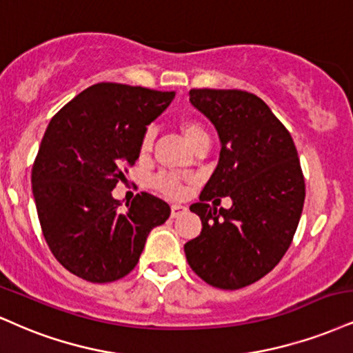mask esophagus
<instances>
[{"label": "esophagus", "instance_id": "obj_1", "mask_svg": "<svg viewBox=\"0 0 353 353\" xmlns=\"http://www.w3.org/2000/svg\"><path fill=\"white\" fill-rule=\"evenodd\" d=\"M185 210H188V207H185V205H181V203H172V205H171V217L172 219L179 217V215L184 214Z\"/></svg>", "mask_w": 353, "mask_h": 353}]
</instances>
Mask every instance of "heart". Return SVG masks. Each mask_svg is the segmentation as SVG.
<instances>
[{
    "label": "heart",
    "instance_id": "obj_1",
    "mask_svg": "<svg viewBox=\"0 0 353 353\" xmlns=\"http://www.w3.org/2000/svg\"><path fill=\"white\" fill-rule=\"evenodd\" d=\"M179 130L181 133L184 134L185 141H188L192 148L201 141H209V133H207L205 126H203L202 123H199L197 120L181 121ZM151 146H152V131L148 130L141 138L139 151H141L143 154H146V152L151 150ZM152 188L159 190L161 194L169 195V197H179L182 190H184V188H182L181 177L174 176V174H159V176H156L154 179H152Z\"/></svg>",
    "mask_w": 353,
    "mask_h": 353
}]
</instances>
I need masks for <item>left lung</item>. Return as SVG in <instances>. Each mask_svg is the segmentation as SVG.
<instances>
[{"mask_svg": "<svg viewBox=\"0 0 353 353\" xmlns=\"http://www.w3.org/2000/svg\"><path fill=\"white\" fill-rule=\"evenodd\" d=\"M190 103L217 130L222 150L190 210L202 220L184 245L189 266L220 290H240L268 274L290 248L303 214L305 184L290 131L260 97L245 90L192 88ZM230 196V210L208 202Z\"/></svg>", "mask_w": 353, "mask_h": 353, "instance_id": "obj_1", "label": "left lung"}]
</instances>
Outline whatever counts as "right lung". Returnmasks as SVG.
<instances>
[{"label": "right lung", "instance_id": "add662e5", "mask_svg": "<svg viewBox=\"0 0 353 353\" xmlns=\"http://www.w3.org/2000/svg\"><path fill=\"white\" fill-rule=\"evenodd\" d=\"M174 92L101 82L79 93L50 120L32 164V194L50 252L88 283L121 279L138 265L148 233L171 207L141 192L118 210L112 197L139 156L146 126Z\"/></svg>", "mask_w": 353, "mask_h": 353}]
</instances>
